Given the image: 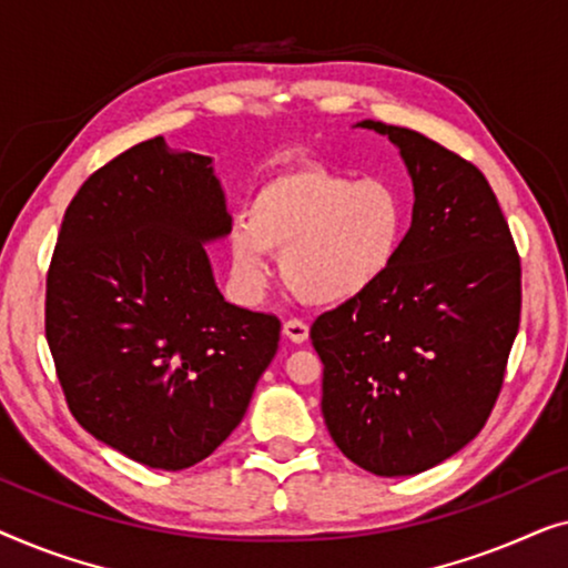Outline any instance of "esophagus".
<instances>
[{
	"mask_svg": "<svg viewBox=\"0 0 568 568\" xmlns=\"http://www.w3.org/2000/svg\"><path fill=\"white\" fill-rule=\"evenodd\" d=\"M282 333L286 338L292 341V344H305V341L310 338V328L302 321H297V317H292V321H286L282 325Z\"/></svg>",
	"mask_w": 568,
	"mask_h": 568,
	"instance_id": "34e87169",
	"label": "esophagus"
}]
</instances>
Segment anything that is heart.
<instances>
[{
  "instance_id": "obj_1",
  "label": "heart",
  "mask_w": 568,
  "mask_h": 568,
  "mask_svg": "<svg viewBox=\"0 0 568 568\" xmlns=\"http://www.w3.org/2000/svg\"><path fill=\"white\" fill-rule=\"evenodd\" d=\"M406 224V201L383 178L354 181L317 165L292 168L263 183L251 214L232 224V271L247 292H258L274 251L278 276L300 302L344 305L387 276Z\"/></svg>"
}]
</instances>
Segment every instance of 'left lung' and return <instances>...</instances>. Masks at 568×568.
Here are the masks:
<instances>
[{
	"label": "left lung",
	"mask_w": 568,
	"mask_h": 568,
	"mask_svg": "<svg viewBox=\"0 0 568 568\" xmlns=\"http://www.w3.org/2000/svg\"><path fill=\"white\" fill-rule=\"evenodd\" d=\"M398 146L414 214L375 290L313 323L321 410L348 460L416 476L484 429L519 328V255L484 173L424 134L364 119Z\"/></svg>",
	"instance_id": "8db88e82"
}]
</instances>
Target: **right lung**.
Here are the masks:
<instances>
[{"label":"right lung","instance_id":"right-lung-1","mask_svg":"<svg viewBox=\"0 0 568 568\" xmlns=\"http://www.w3.org/2000/svg\"><path fill=\"white\" fill-rule=\"evenodd\" d=\"M212 158L154 136L92 173L45 278V338L69 410L160 470L191 468L243 422L282 323L224 302L206 245L232 216Z\"/></svg>","mask_w":568,"mask_h":568}]
</instances>
